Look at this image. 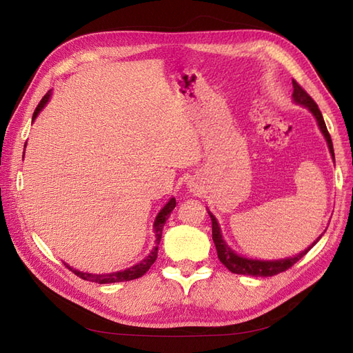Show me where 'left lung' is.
Segmentation results:
<instances>
[{
    "mask_svg": "<svg viewBox=\"0 0 353 353\" xmlns=\"http://www.w3.org/2000/svg\"><path fill=\"white\" fill-rule=\"evenodd\" d=\"M293 100L301 104L305 105V108L311 112L315 119L318 122L319 130H321L323 135L325 137V141L328 144L330 148V153L334 159V150H333V143H331V137L327 131V126L324 122V117L319 112L316 103L312 100L311 95H309L301 85H299L294 79H293ZM210 219H212V239L213 243H215V248L218 252V258L222 262V265H225L227 268L234 272V274H241V275H253V276H272L280 274L288 268H292V266L299 261L302 259L303 256L311 250L314 245L318 243V240L323 237V234L319 236L311 245H309L307 249H305L303 252H301L296 256H292V258H285V259H279V261H258V259H248V258H243V256L237 254L234 250H231V248H228L227 243L223 241L222 239V234H221V228L218 225V221L216 218L212 215L209 212Z\"/></svg>",
    "mask_w": 353,
    "mask_h": 353,
    "instance_id": "left-lung-1",
    "label": "left lung"
}]
</instances>
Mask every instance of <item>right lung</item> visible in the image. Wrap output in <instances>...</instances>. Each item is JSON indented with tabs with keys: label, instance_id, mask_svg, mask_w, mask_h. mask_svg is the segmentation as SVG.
<instances>
[{
	"label": "right lung",
	"instance_id": "1",
	"mask_svg": "<svg viewBox=\"0 0 353 353\" xmlns=\"http://www.w3.org/2000/svg\"><path fill=\"white\" fill-rule=\"evenodd\" d=\"M50 95H51V91H48L44 97H42V100L39 101V104L37 105V109L34 112V116H32V121H35V117L38 116V113L44 109V105L48 103L50 100ZM25 154V153H23ZM176 206V201L175 199L172 197L170 199L166 205L163 206V209L160 210L157 213L156 216V221H154V232H156V245L153 248V250L148 253V256L145 259H143L140 263H137L134 266H131V268L128 270H123V271H117V272H110V274H88V272H81L78 270H73L72 266H69L68 263H65L68 268L74 272V275H78L79 279L82 280H87V281H92V283H99V284H109V283H121V281H131V280H135V279H140V276H143L148 270H150V266L154 263V261L157 259V249H159V243H160V239H162V230H163V225L166 219L169 218L170 212H172Z\"/></svg>",
	"mask_w": 353,
	"mask_h": 353
}]
</instances>
